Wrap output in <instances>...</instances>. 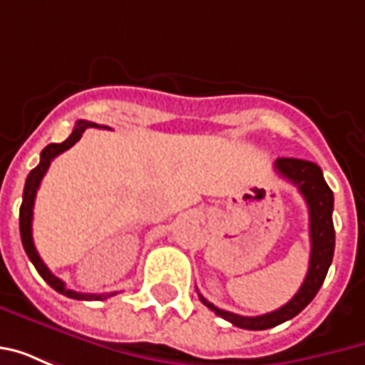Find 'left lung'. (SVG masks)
I'll return each mask as SVG.
<instances>
[{"label": "left lung", "mask_w": 365, "mask_h": 365, "mask_svg": "<svg viewBox=\"0 0 365 365\" xmlns=\"http://www.w3.org/2000/svg\"><path fill=\"white\" fill-rule=\"evenodd\" d=\"M274 168L277 174L297 187L309 207V232H311L309 272L305 275V282L301 283V287L291 301L272 313L260 314V317H242L230 311H222L213 303H209L203 295H199L203 305L209 307L211 311H215V314L222 317L225 321L232 322L238 329L266 330L289 321L295 314L301 313L321 289L327 272L332 264V256H334V225H332L334 195L324 182L321 168L314 162L299 158H277L274 162Z\"/></svg>", "instance_id": "obj_1"}]
</instances>
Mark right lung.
<instances>
[{"instance_id":"obj_1","label":"right lung","mask_w":365,"mask_h":365,"mask_svg":"<svg viewBox=\"0 0 365 365\" xmlns=\"http://www.w3.org/2000/svg\"><path fill=\"white\" fill-rule=\"evenodd\" d=\"M90 127H99L96 123H90V120H78L76 123V128L72 130V135L68 136L64 143L60 144H48L43 152H41V162H38V166L35 170H31V174L27 175V182H25V190H23V203H21L19 209V230H21V240H23V248H25V252H27L29 260L33 262V266L36 268V272L43 275V279L48 285H51L52 289H56L62 295H66L70 299H78V301H99V299H107L115 295V293H78L74 289H68L66 283L62 282L60 277L52 274L51 269L46 268V264L41 260V256L36 252L35 242H33V207H35V197H36V191H38V185L43 182L44 174H46V170L51 166V162L58 154H62L68 148H72L80 138H82L83 130Z\"/></svg>"}]
</instances>
